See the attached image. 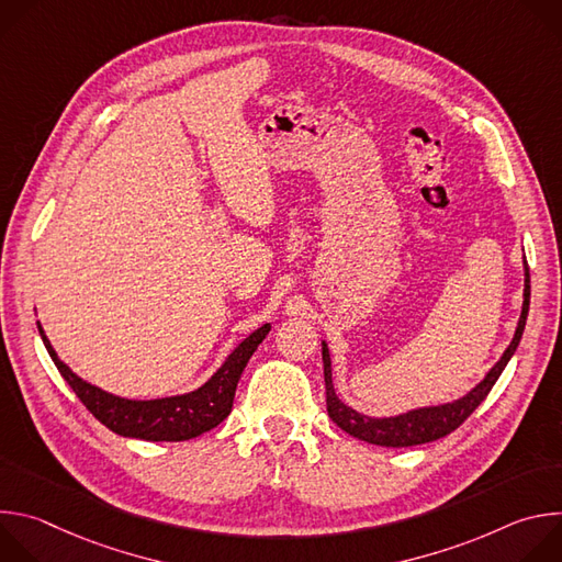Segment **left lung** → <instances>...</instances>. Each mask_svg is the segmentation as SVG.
I'll return each instance as SVG.
<instances>
[{
  "label": "left lung",
  "instance_id": "1",
  "mask_svg": "<svg viewBox=\"0 0 562 562\" xmlns=\"http://www.w3.org/2000/svg\"><path fill=\"white\" fill-rule=\"evenodd\" d=\"M529 269H525V302H522V313L518 319V329L516 336L512 340V345L507 347V351L503 353V358L494 364V369L485 375V380L480 382L477 386H473L464 397L456 400V403L449 405H440V407H425V409H416L403 416H393V418H369L362 416L358 412H353L351 407H347L345 403H340V397L336 395L334 389V380H331V358H329V349L323 342V362H325V384H327V412L329 418L349 436L371 442V445H380V447H414V445H425V442H434L438 438L449 436L451 431H456L473 412L475 407L483 403V400L490 395L492 386L496 384V380L501 378L503 369L507 367V362L512 360L522 331H525V323H527V313H529Z\"/></svg>",
  "mask_w": 562,
  "mask_h": 562
}]
</instances>
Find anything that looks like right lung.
Segmentation results:
<instances>
[{
    "label": "right lung",
    "mask_w": 562,
    "mask_h": 562,
    "mask_svg": "<svg viewBox=\"0 0 562 562\" xmlns=\"http://www.w3.org/2000/svg\"><path fill=\"white\" fill-rule=\"evenodd\" d=\"M37 329L61 378L104 427L124 438H139L150 442H182L211 431L231 414L239 375H243L249 358L267 338L271 327L265 325L254 331L245 342H239V347L200 389L162 400H126L85 382L57 358L40 323Z\"/></svg>",
    "instance_id": "1"
}]
</instances>
